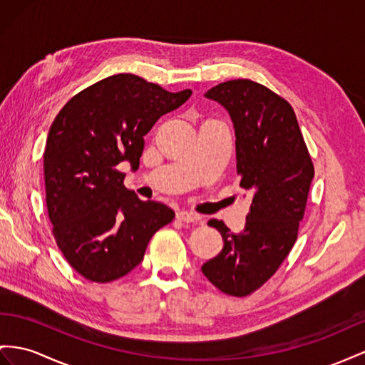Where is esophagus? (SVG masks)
<instances>
[{
    "mask_svg": "<svg viewBox=\"0 0 365 365\" xmlns=\"http://www.w3.org/2000/svg\"><path fill=\"white\" fill-rule=\"evenodd\" d=\"M177 219L182 220V222H186V223H197L202 220L200 216H197V214H194L191 211H186V210H180L179 212H177Z\"/></svg>",
    "mask_w": 365,
    "mask_h": 365,
    "instance_id": "1",
    "label": "esophagus"
}]
</instances>
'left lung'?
Wrapping results in <instances>:
<instances>
[{
	"label": "left lung",
	"mask_w": 365,
	"mask_h": 365,
	"mask_svg": "<svg viewBox=\"0 0 365 365\" xmlns=\"http://www.w3.org/2000/svg\"><path fill=\"white\" fill-rule=\"evenodd\" d=\"M235 126L240 186L251 195L245 230L232 235L211 219L223 248L202 265L220 292L247 296L264 285L292 251L314 175L293 108L251 80H231L205 92Z\"/></svg>",
	"instance_id": "left-lung-1"
}]
</instances>
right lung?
Wrapping results in <instances>:
<instances>
[{"label": "right lung", "mask_w": 365, "mask_h": 365, "mask_svg": "<svg viewBox=\"0 0 365 365\" xmlns=\"http://www.w3.org/2000/svg\"><path fill=\"white\" fill-rule=\"evenodd\" d=\"M191 93L118 73L77 93L55 117L44 149L46 203L57 245L81 276L110 282L133 272L154 232L174 219L165 203L129 191L115 166L137 170L143 137Z\"/></svg>", "instance_id": "1"}]
</instances>
